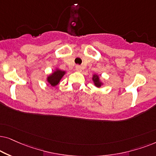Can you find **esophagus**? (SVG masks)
I'll use <instances>...</instances> for the list:
<instances>
[{
  "mask_svg": "<svg viewBox=\"0 0 156 156\" xmlns=\"http://www.w3.org/2000/svg\"><path fill=\"white\" fill-rule=\"evenodd\" d=\"M76 70L78 72H81L82 71V68L80 66H76Z\"/></svg>",
  "mask_w": 156,
  "mask_h": 156,
  "instance_id": "esophagus-1",
  "label": "esophagus"
}]
</instances>
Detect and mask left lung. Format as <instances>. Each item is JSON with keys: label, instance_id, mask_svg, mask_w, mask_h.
I'll return each instance as SVG.
<instances>
[{"label": "left lung", "instance_id": "left-lung-1", "mask_svg": "<svg viewBox=\"0 0 156 156\" xmlns=\"http://www.w3.org/2000/svg\"><path fill=\"white\" fill-rule=\"evenodd\" d=\"M92 80H93V83H94V85L98 88H100L101 86H102L103 83L101 81V80H100V78L99 76H98L96 74H94L93 76V78H92Z\"/></svg>", "mask_w": 156, "mask_h": 156}]
</instances>
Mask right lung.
Returning <instances> with one entry per match:
<instances>
[{
  "instance_id": "add662e5",
  "label": "right lung",
  "mask_w": 156,
  "mask_h": 156,
  "mask_svg": "<svg viewBox=\"0 0 156 156\" xmlns=\"http://www.w3.org/2000/svg\"><path fill=\"white\" fill-rule=\"evenodd\" d=\"M66 74V71L61 70L57 68L55 71L48 76L47 78V81L49 84H51V86H55L59 83L60 80H61V78H63V76Z\"/></svg>"
}]
</instances>
